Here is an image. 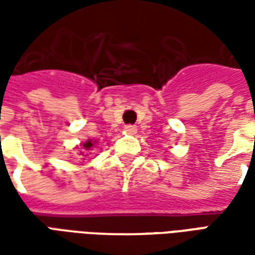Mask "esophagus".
Returning <instances> with one entry per match:
<instances>
[{
	"label": "esophagus",
	"mask_w": 255,
	"mask_h": 255,
	"mask_svg": "<svg viewBox=\"0 0 255 255\" xmlns=\"http://www.w3.org/2000/svg\"><path fill=\"white\" fill-rule=\"evenodd\" d=\"M124 131L127 133H129V135H133V133H136V127H135V126H126Z\"/></svg>",
	"instance_id": "1"
}]
</instances>
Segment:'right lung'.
<instances>
[{"instance_id":"right-lung-1","label":"right lung","mask_w":255,"mask_h":255,"mask_svg":"<svg viewBox=\"0 0 255 255\" xmlns=\"http://www.w3.org/2000/svg\"><path fill=\"white\" fill-rule=\"evenodd\" d=\"M97 144H98V142H97L95 139H87V140L83 142V143L78 144L75 149L79 151V155H82V157H87V151H90V150H93L94 147H97ZM82 160H84V158H82Z\"/></svg>"}]
</instances>
